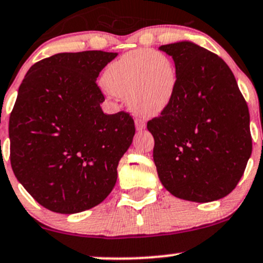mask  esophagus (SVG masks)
<instances>
[{
	"label": "esophagus",
	"mask_w": 263,
	"mask_h": 263,
	"mask_svg": "<svg viewBox=\"0 0 263 263\" xmlns=\"http://www.w3.org/2000/svg\"><path fill=\"white\" fill-rule=\"evenodd\" d=\"M145 120L144 119H140V118H137V119H135V126H137V129L138 130H143L144 128H145Z\"/></svg>",
	"instance_id": "1"
}]
</instances>
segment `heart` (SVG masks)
I'll list each match as a JSON object with an SVG mask.
<instances>
[{"mask_svg":"<svg viewBox=\"0 0 263 263\" xmlns=\"http://www.w3.org/2000/svg\"><path fill=\"white\" fill-rule=\"evenodd\" d=\"M103 85L138 114L158 115L168 108L176 94L178 76L173 61L162 52L138 49L110 63Z\"/></svg>","mask_w":263,"mask_h":263,"instance_id":"b5f03b06","label":"heart"}]
</instances>
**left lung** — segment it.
Returning a JSON list of instances; mask_svg holds the SVG:
<instances>
[{
  "label": "left lung",
  "instance_id": "obj_1",
  "mask_svg": "<svg viewBox=\"0 0 263 263\" xmlns=\"http://www.w3.org/2000/svg\"><path fill=\"white\" fill-rule=\"evenodd\" d=\"M176 65L173 100L148 121L158 177L180 199L205 203L230 194L252 153L250 112L233 72L189 41L163 45Z\"/></svg>",
  "mask_w": 263,
  "mask_h": 263
}]
</instances>
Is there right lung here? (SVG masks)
I'll return each mask as SVG.
<instances>
[{
    "label": "right lung",
    "mask_w": 263,
    "mask_h": 263,
    "mask_svg": "<svg viewBox=\"0 0 263 263\" xmlns=\"http://www.w3.org/2000/svg\"><path fill=\"white\" fill-rule=\"evenodd\" d=\"M117 52H61L33 64L8 123L11 166L42 207L72 214L109 196L135 134L129 112L104 114L97 78Z\"/></svg>",
    "instance_id": "1"
}]
</instances>
